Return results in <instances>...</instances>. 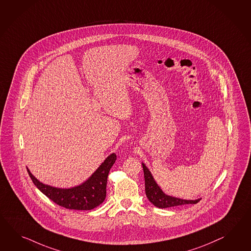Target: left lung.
<instances>
[{"label": "left lung", "mask_w": 251, "mask_h": 251, "mask_svg": "<svg viewBox=\"0 0 251 251\" xmlns=\"http://www.w3.org/2000/svg\"><path fill=\"white\" fill-rule=\"evenodd\" d=\"M143 172H144V178H145V192L148 200L152 203L153 205L157 208H166L186 204H196L200 201L201 199H198L195 201H187L178 199L175 197L166 195L165 193L154 180L151 171H149L147 167L144 163H142Z\"/></svg>", "instance_id": "8db88e82"}]
</instances>
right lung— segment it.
<instances>
[{"label":"right lung","instance_id":"right-lung-1","mask_svg":"<svg viewBox=\"0 0 251 251\" xmlns=\"http://www.w3.org/2000/svg\"><path fill=\"white\" fill-rule=\"evenodd\" d=\"M116 159L115 153L110 154L89 179L72 189H58L45 185L40 182L28 169L27 171L37 188L57 205L69 209L91 210L104 201L108 175Z\"/></svg>","mask_w":251,"mask_h":251}]
</instances>
